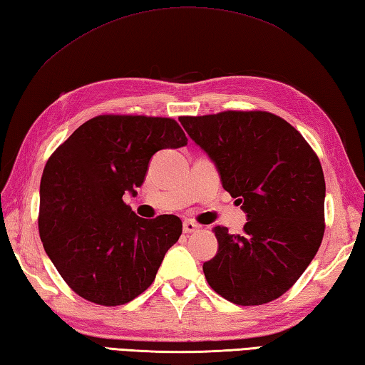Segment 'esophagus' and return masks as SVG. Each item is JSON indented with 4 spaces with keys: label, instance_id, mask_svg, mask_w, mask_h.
Masks as SVG:
<instances>
[{
    "label": "esophagus",
    "instance_id": "34e87169",
    "mask_svg": "<svg viewBox=\"0 0 365 365\" xmlns=\"http://www.w3.org/2000/svg\"><path fill=\"white\" fill-rule=\"evenodd\" d=\"M197 230H200V225H197V223L191 222V220L183 222V233L190 235V233H195V231H197Z\"/></svg>",
    "mask_w": 365,
    "mask_h": 365
}]
</instances>
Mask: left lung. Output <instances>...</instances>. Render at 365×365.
<instances>
[{"label": "left lung", "mask_w": 365, "mask_h": 365, "mask_svg": "<svg viewBox=\"0 0 365 365\" xmlns=\"http://www.w3.org/2000/svg\"><path fill=\"white\" fill-rule=\"evenodd\" d=\"M178 121L247 215L242 235L214 228L218 250L202 264L209 286L241 307L281 297L308 268L326 228V180L316 153L295 128L267 111Z\"/></svg>", "instance_id": "1"}]
</instances>
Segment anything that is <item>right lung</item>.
<instances>
[{
    "label": "right lung",
    "instance_id": "1",
    "mask_svg": "<svg viewBox=\"0 0 365 365\" xmlns=\"http://www.w3.org/2000/svg\"><path fill=\"white\" fill-rule=\"evenodd\" d=\"M188 143L170 118L102 115L58 147L39 185V236L75 292L116 307L145 292L182 235V220L135 215L123 196L137 195L156 151Z\"/></svg>",
    "mask_w": 365,
    "mask_h": 365
}]
</instances>
